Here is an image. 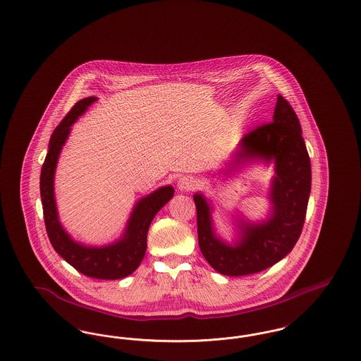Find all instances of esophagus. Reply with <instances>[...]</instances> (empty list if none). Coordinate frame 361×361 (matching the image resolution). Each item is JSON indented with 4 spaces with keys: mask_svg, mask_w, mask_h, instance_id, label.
<instances>
[{
    "mask_svg": "<svg viewBox=\"0 0 361 361\" xmlns=\"http://www.w3.org/2000/svg\"><path fill=\"white\" fill-rule=\"evenodd\" d=\"M196 180L193 178V177H189V176H184V177H181L180 180H178V183H177V187L180 190H183V192H188V190H192V189L196 187Z\"/></svg>",
    "mask_w": 361,
    "mask_h": 361,
    "instance_id": "obj_1",
    "label": "esophagus"
}]
</instances>
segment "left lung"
<instances>
[{
    "label": "left lung",
    "mask_w": 361,
    "mask_h": 361,
    "mask_svg": "<svg viewBox=\"0 0 361 361\" xmlns=\"http://www.w3.org/2000/svg\"><path fill=\"white\" fill-rule=\"evenodd\" d=\"M255 157L275 159L271 192L274 212L265 224H243L242 240L234 247L215 237L206 199L202 195L193 196L200 252L222 275H253L275 265L291 252L305 224L311 164L299 119L281 94H277L274 119L258 124L240 139L237 161Z\"/></svg>",
    "instance_id": "obj_1"
}]
</instances>
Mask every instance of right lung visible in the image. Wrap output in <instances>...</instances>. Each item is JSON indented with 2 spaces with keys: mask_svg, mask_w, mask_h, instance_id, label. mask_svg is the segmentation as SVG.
<instances>
[{
  "mask_svg": "<svg viewBox=\"0 0 361 361\" xmlns=\"http://www.w3.org/2000/svg\"><path fill=\"white\" fill-rule=\"evenodd\" d=\"M96 97H86L74 104L69 114L54 130L49 153L40 173V197L49 240L55 252L82 275L93 279L116 280L131 275L143 259L147 246V231L155 214L173 197L174 189L164 187L142 199L130 218L126 234L118 243L105 247H86L71 240L58 221L54 199V173L58 155L69 135L70 126L82 115Z\"/></svg>",
  "mask_w": 361,
  "mask_h": 361,
  "instance_id": "obj_1",
  "label": "right lung"
}]
</instances>
